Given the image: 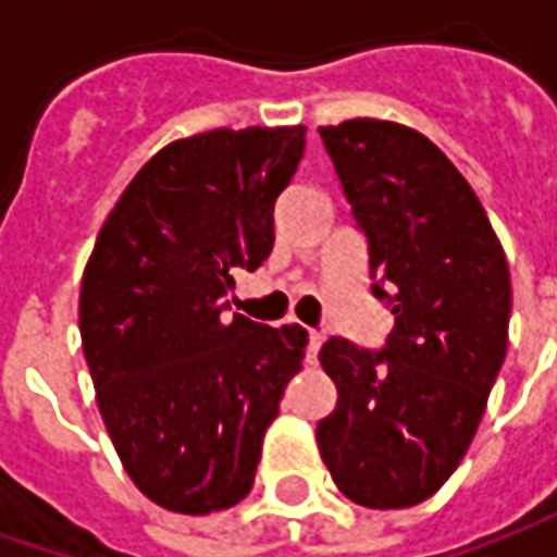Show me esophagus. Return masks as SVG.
Masks as SVG:
<instances>
[{
  "label": "esophagus",
  "instance_id": "1",
  "mask_svg": "<svg viewBox=\"0 0 557 557\" xmlns=\"http://www.w3.org/2000/svg\"><path fill=\"white\" fill-rule=\"evenodd\" d=\"M322 343H325V331H315V327H310V331H307V361L315 363Z\"/></svg>",
  "mask_w": 557,
  "mask_h": 557
}]
</instances>
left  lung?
Returning a JSON list of instances; mask_svg holds the SVG:
<instances>
[{
  "instance_id": "1",
  "label": "left lung",
  "mask_w": 557,
  "mask_h": 557,
  "mask_svg": "<svg viewBox=\"0 0 557 557\" xmlns=\"http://www.w3.org/2000/svg\"><path fill=\"white\" fill-rule=\"evenodd\" d=\"M319 134L394 331L379 351L322 346L337 409L315 442L346 498L411 507L442 490L478 432L507 355L510 271L471 184L423 134L379 119Z\"/></svg>"
}]
</instances>
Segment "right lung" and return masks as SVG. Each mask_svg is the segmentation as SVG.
I'll return each instance as SVG.
<instances>
[{"instance_id": "right-lung-1", "label": "right lung", "mask_w": 557, "mask_h": 557, "mask_svg": "<svg viewBox=\"0 0 557 557\" xmlns=\"http://www.w3.org/2000/svg\"><path fill=\"white\" fill-rule=\"evenodd\" d=\"M307 127L175 139L127 184L79 289V337L98 409L137 490L175 513H214L250 492L262 438L307 331L226 313L232 268L274 247V202Z\"/></svg>"}]
</instances>
